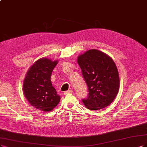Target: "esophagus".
Returning <instances> with one entry per match:
<instances>
[{
    "mask_svg": "<svg viewBox=\"0 0 147 147\" xmlns=\"http://www.w3.org/2000/svg\"><path fill=\"white\" fill-rule=\"evenodd\" d=\"M73 93V91L72 90H68V91H65L63 92V94L64 95H66L68 93Z\"/></svg>",
    "mask_w": 147,
    "mask_h": 147,
    "instance_id": "esophagus-1",
    "label": "esophagus"
}]
</instances>
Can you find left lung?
<instances>
[{
  "instance_id": "left-lung-1",
  "label": "left lung",
  "mask_w": 147,
  "mask_h": 147,
  "mask_svg": "<svg viewBox=\"0 0 147 147\" xmlns=\"http://www.w3.org/2000/svg\"><path fill=\"white\" fill-rule=\"evenodd\" d=\"M78 63L88 86V96L82 99L84 105L90 110L109 105L119 88L118 71L113 59L102 51L90 50L78 57Z\"/></svg>"
}]
</instances>
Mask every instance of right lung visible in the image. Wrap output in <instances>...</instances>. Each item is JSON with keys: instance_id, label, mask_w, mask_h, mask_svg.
Listing matches in <instances>:
<instances>
[{"instance_id": "add662e5", "label": "right lung", "mask_w": 147, "mask_h": 147, "mask_svg": "<svg viewBox=\"0 0 147 147\" xmlns=\"http://www.w3.org/2000/svg\"><path fill=\"white\" fill-rule=\"evenodd\" d=\"M57 61L47 58L37 61L27 72L23 85L24 93L30 104L43 111H51L61 99L51 84V76Z\"/></svg>"}]
</instances>
